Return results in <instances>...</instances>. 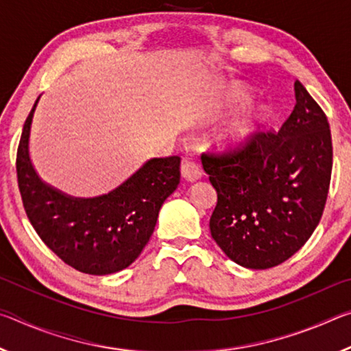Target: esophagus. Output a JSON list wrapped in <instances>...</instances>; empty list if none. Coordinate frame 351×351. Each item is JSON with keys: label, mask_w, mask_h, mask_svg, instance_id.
I'll list each match as a JSON object with an SVG mask.
<instances>
[{"label": "esophagus", "mask_w": 351, "mask_h": 351, "mask_svg": "<svg viewBox=\"0 0 351 351\" xmlns=\"http://www.w3.org/2000/svg\"><path fill=\"white\" fill-rule=\"evenodd\" d=\"M181 175L186 181L195 182L199 180L201 175H203V170H201L199 164L192 161V159H184L181 164Z\"/></svg>", "instance_id": "1"}]
</instances>
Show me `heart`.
Instances as JSON below:
<instances>
[{"label": "heart", "instance_id": "heart-1", "mask_svg": "<svg viewBox=\"0 0 351 351\" xmlns=\"http://www.w3.org/2000/svg\"><path fill=\"white\" fill-rule=\"evenodd\" d=\"M247 100H249L247 94H240V97H239L240 104H245V102H247ZM263 121H265L263 110L251 111L245 119H241V121L234 127V130L229 134V141L232 142L234 145L245 144V142L251 139V136L257 132L258 127L263 123Z\"/></svg>", "mask_w": 351, "mask_h": 351}]
</instances>
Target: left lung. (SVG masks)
<instances>
[{
    "instance_id": "obj_1",
    "label": "left lung",
    "mask_w": 351,
    "mask_h": 351,
    "mask_svg": "<svg viewBox=\"0 0 351 351\" xmlns=\"http://www.w3.org/2000/svg\"><path fill=\"white\" fill-rule=\"evenodd\" d=\"M295 106L277 132H255L241 147L203 153L217 190L210 234L249 269L287 261L310 239L328 197L332 145L325 112L299 80Z\"/></svg>"
}]
</instances>
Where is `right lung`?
Returning <instances> with one entry per match:
<instances>
[{
    "mask_svg": "<svg viewBox=\"0 0 351 351\" xmlns=\"http://www.w3.org/2000/svg\"><path fill=\"white\" fill-rule=\"evenodd\" d=\"M37 102L16 152V178L29 221L45 245L77 271L105 276L128 268L150 240L164 201L180 184L181 158L150 159L102 197H69L41 181L29 158Z\"/></svg>",
    "mask_w": 351,
    "mask_h": 351,
    "instance_id": "1",
    "label": "right lung"
}]
</instances>
